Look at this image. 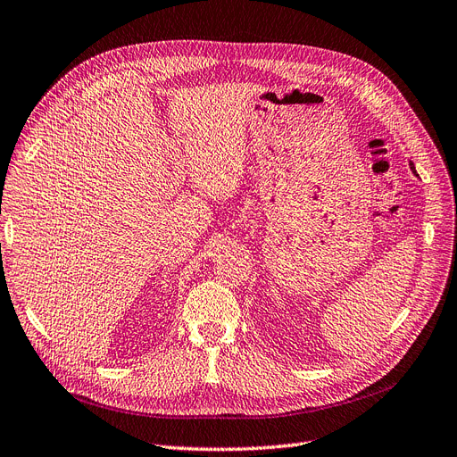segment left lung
<instances>
[{
  "label": "left lung",
  "instance_id": "1",
  "mask_svg": "<svg viewBox=\"0 0 457 457\" xmlns=\"http://www.w3.org/2000/svg\"><path fill=\"white\" fill-rule=\"evenodd\" d=\"M409 166H411V171L414 173V175H419V173H416V170H414V166H412V162H409Z\"/></svg>",
  "mask_w": 457,
  "mask_h": 457
}]
</instances>
